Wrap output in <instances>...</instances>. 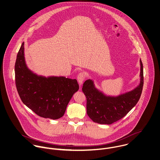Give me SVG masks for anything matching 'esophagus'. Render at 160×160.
<instances>
[{
	"mask_svg": "<svg viewBox=\"0 0 160 160\" xmlns=\"http://www.w3.org/2000/svg\"><path fill=\"white\" fill-rule=\"evenodd\" d=\"M85 78V73L84 72H80L78 75L77 79H78V82L80 86L83 84V82Z\"/></svg>",
	"mask_w": 160,
	"mask_h": 160,
	"instance_id": "obj_1",
	"label": "esophagus"
}]
</instances>
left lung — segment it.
<instances>
[{
    "label": "left lung",
    "instance_id": "obj_1",
    "mask_svg": "<svg viewBox=\"0 0 160 160\" xmlns=\"http://www.w3.org/2000/svg\"><path fill=\"white\" fill-rule=\"evenodd\" d=\"M140 81L133 90L118 96H107L98 90L92 80H86L82 91L87 98V112L95 122L111 124L124 118L137 104L143 86V70L141 59Z\"/></svg>",
    "mask_w": 160,
    "mask_h": 160
}]
</instances>
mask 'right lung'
I'll return each instance as SVG.
<instances>
[{"label":"right lung","instance_id":"add662e5","mask_svg":"<svg viewBox=\"0 0 160 160\" xmlns=\"http://www.w3.org/2000/svg\"><path fill=\"white\" fill-rule=\"evenodd\" d=\"M15 84L22 102L40 117L58 119L64 116L67 104L79 89L76 79L45 77L34 73L27 66L24 42L15 65Z\"/></svg>","mask_w":160,"mask_h":160}]
</instances>
